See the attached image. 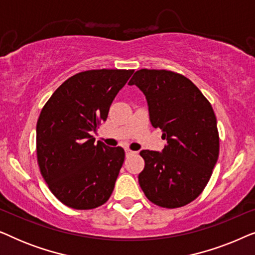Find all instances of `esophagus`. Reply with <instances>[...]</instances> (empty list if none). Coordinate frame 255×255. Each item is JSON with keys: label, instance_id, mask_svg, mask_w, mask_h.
<instances>
[{"label": "esophagus", "instance_id": "obj_1", "mask_svg": "<svg viewBox=\"0 0 255 255\" xmlns=\"http://www.w3.org/2000/svg\"><path fill=\"white\" fill-rule=\"evenodd\" d=\"M134 151H131L130 148H125V154L127 155H132V154H134Z\"/></svg>", "mask_w": 255, "mask_h": 255}]
</instances>
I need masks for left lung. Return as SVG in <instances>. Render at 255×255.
<instances>
[{
    "label": "left lung",
    "instance_id": "1",
    "mask_svg": "<svg viewBox=\"0 0 255 255\" xmlns=\"http://www.w3.org/2000/svg\"><path fill=\"white\" fill-rule=\"evenodd\" d=\"M146 97L151 124L162 130V152L142 149L140 188L152 203L180 208L200 195L219 154L217 120L201 90L177 73L139 69L128 82Z\"/></svg>",
    "mask_w": 255,
    "mask_h": 255
}]
</instances>
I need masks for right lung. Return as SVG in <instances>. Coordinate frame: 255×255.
<instances>
[{
	"label": "right lung",
	"mask_w": 255,
	"mask_h": 255,
	"mask_svg": "<svg viewBox=\"0 0 255 255\" xmlns=\"http://www.w3.org/2000/svg\"><path fill=\"white\" fill-rule=\"evenodd\" d=\"M133 69H92L66 80L37 122V160L52 194L76 210L100 207L113 194L125 152L95 142L101 122Z\"/></svg>",
	"instance_id": "add662e5"
}]
</instances>
